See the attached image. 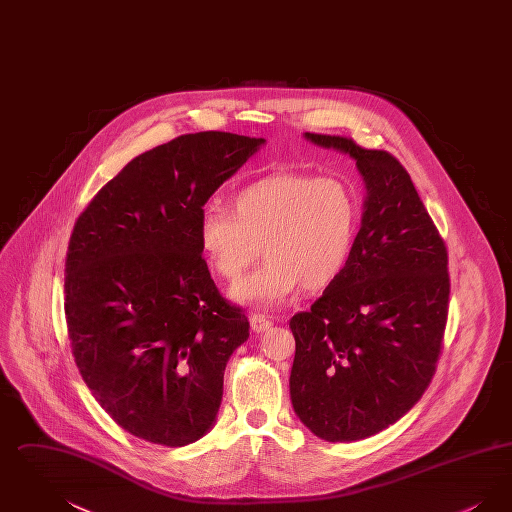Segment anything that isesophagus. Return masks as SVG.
<instances>
[{
    "mask_svg": "<svg viewBox=\"0 0 512 512\" xmlns=\"http://www.w3.org/2000/svg\"><path fill=\"white\" fill-rule=\"evenodd\" d=\"M249 324H251V330H253L255 334H263V332H267L268 328L272 326V322H270L267 317H263V315H251Z\"/></svg>",
    "mask_w": 512,
    "mask_h": 512,
    "instance_id": "1",
    "label": "esophagus"
}]
</instances>
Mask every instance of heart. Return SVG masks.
<instances>
[{
	"mask_svg": "<svg viewBox=\"0 0 512 512\" xmlns=\"http://www.w3.org/2000/svg\"><path fill=\"white\" fill-rule=\"evenodd\" d=\"M355 195L338 178L278 172L242 188L232 209L207 203L199 247L222 280H238L261 249L267 265L238 282L230 297L257 309L286 303L299 290L330 286L347 265L357 230Z\"/></svg>",
	"mask_w": 512,
	"mask_h": 512,
	"instance_id": "b5f03b06",
	"label": "heart"
}]
</instances>
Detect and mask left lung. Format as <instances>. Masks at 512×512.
Here are the masks:
<instances>
[{"label": "left lung", "instance_id": "1", "mask_svg": "<svg viewBox=\"0 0 512 512\" xmlns=\"http://www.w3.org/2000/svg\"><path fill=\"white\" fill-rule=\"evenodd\" d=\"M349 153L365 180L361 230L340 276L290 320L293 411L320 439L386 430L430 386L449 309L447 247L403 165L351 138L305 132Z\"/></svg>", "mask_w": 512, "mask_h": 512}]
</instances>
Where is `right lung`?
Here are the masks:
<instances>
[{"label": "right lung", "instance_id": "1", "mask_svg": "<svg viewBox=\"0 0 512 512\" xmlns=\"http://www.w3.org/2000/svg\"><path fill=\"white\" fill-rule=\"evenodd\" d=\"M263 138L197 132L134 157L74 222L65 317L74 363L103 411L182 447L219 413L224 368L249 338L199 247V213Z\"/></svg>", "mask_w": 512, "mask_h": 512}]
</instances>
